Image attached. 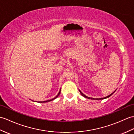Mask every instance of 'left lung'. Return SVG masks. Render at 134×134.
Segmentation results:
<instances>
[{
    "mask_svg": "<svg viewBox=\"0 0 134 134\" xmlns=\"http://www.w3.org/2000/svg\"><path fill=\"white\" fill-rule=\"evenodd\" d=\"M79 91H80V94H82V95L83 96H84V97H85V98H87V99H96V100H101V99H105V98H108V97H110V96H111L112 95H113V93L115 92H114L113 93H112V94H110V95H108V96H107V97H105V98H98V99H94V98H90V97H88V96H86L85 95H84L83 94V93L81 92V91H80V90H79Z\"/></svg>",
    "mask_w": 134,
    "mask_h": 134,
    "instance_id": "8db88e82",
    "label": "left lung"
}]
</instances>
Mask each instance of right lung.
I'll list each match as a JSON object with an SVG mask.
<instances>
[{"label": "right lung", "instance_id": "obj_1", "mask_svg": "<svg viewBox=\"0 0 134 134\" xmlns=\"http://www.w3.org/2000/svg\"><path fill=\"white\" fill-rule=\"evenodd\" d=\"M60 91H59V92L58 93V95L56 96V97H55L54 98H53V99H51V100H46V101H43V102H39V103H45V102H49V101H52V100H54L55 99H56L57 98L58 96L59 95V94H60Z\"/></svg>", "mask_w": 134, "mask_h": 134}]
</instances>
